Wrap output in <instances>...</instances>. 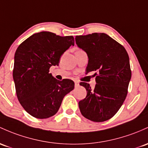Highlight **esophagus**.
I'll use <instances>...</instances> for the list:
<instances>
[{"instance_id": "1", "label": "esophagus", "mask_w": 148, "mask_h": 148, "mask_svg": "<svg viewBox=\"0 0 148 148\" xmlns=\"http://www.w3.org/2000/svg\"><path fill=\"white\" fill-rule=\"evenodd\" d=\"M74 84H75V87H78L79 86V82H75Z\"/></svg>"}]
</instances>
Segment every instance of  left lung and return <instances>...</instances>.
I'll return each instance as SVG.
<instances>
[{"mask_svg": "<svg viewBox=\"0 0 148 148\" xmlns=\"http://www.w3.org/2000/svg\"><path fill=\"white\" fill-rule=\"evenodd\" d=\"M78 47L88 58L86 74L95 71V85L81 82L87 95L79 102L81 113L86 119L102 122L111 119L124 103L131 78L129 58L123 45L104 33L77 36Z\"/></svg>", "mask_w": 148, "mask_h": 148, "instance_id": "obj_1", "label": "left lung"}]
</instances>
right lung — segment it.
Returning <instances> with one entry per match:
<instances>
[{"instance_id":"add662e5","label":"right lung","mask_w":148,"mask_h":148,"mask_svg":"<svg viewBox=\"0 0 148 148\" xmlns=\"http://www.w3.org/2000/svg\"><path fill=\"white\" fill-rule=\"evenodd\" d=\"M74 45L72 36L41 32L29 37L16 50V93L21 105L34 117L47 119L56 114L64 97L74 88L73 81H59L49 73L50 66L58 65L62 55Z\"/></svg>"}]
</instances>
